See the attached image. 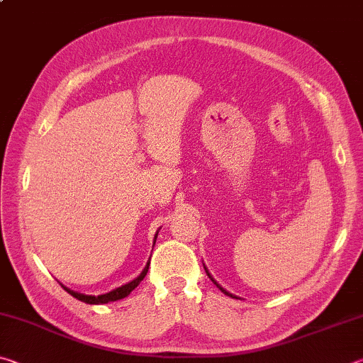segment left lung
<instances>
[{
  "label": "left lung",
  "mask_w": 363,
  "mask_h": 363,
  "mask_svg": "<svg viewBox=\"0 0 363 363\" xmlns=\"http://www.w3.org/2000/svg\"><path fill=\"white\" fill-rule=\"evenodd\" d=\"M205 270H206V275H208V277H210V279H211V280L214 281V279L211 277V275H210V272H208V269H206V267H205ZM214 284H216V281H214ZM216 286H218V288H220V286H219L218 284H216ZM220 291H223L224 294H227V296H230V298H235V296H233V294H230L229 291H225V290H224V288H220Z\"/></svg>",
  "instance_id": "obj_1"
}]
</instances>
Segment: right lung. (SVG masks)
Returning a JSON list of instances; mask_svg holds the SVG:
<instances>
[{
    "instance_id": "right-lung-1",
    "label": "right lung",
    "mask_w": 363,
    "mask_h": 363,
    "mask_svg": "<svg viewBox=\"0 0 363 363\" xmlns=\"http://www.w3.org/2000/svg\"><path fill=\"white\" fill-rule=\"evenodd\" d=\"M149 266H150V261L147 262L145 269L143 270V272H140V275H139L138 279H134L133 281H130V284H126V285H123L120 288H116V290H113V291L106 293V294H99V296H89V294L77 293V291H73V290H70V288H67V286H64V290L67 293H70L73 298L83 301V303H86V304H107V303H110V301H118V299L126 298L128 294H130L134 290V288H136L140 284V281L144 280V277L147 275V270H149Z\"/></svg>"
}]
</instances>
